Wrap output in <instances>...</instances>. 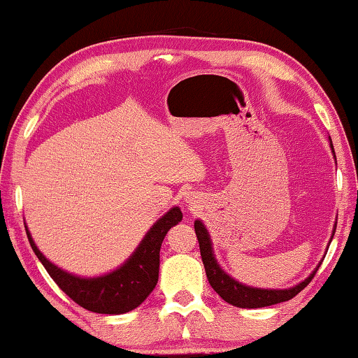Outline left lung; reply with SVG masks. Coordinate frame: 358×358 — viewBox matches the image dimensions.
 <instances>
[{
	"instance_id": "obj_1",
	"label": "left lung",
	"mask_w": 358,
	"mask_h": 358,
	"mask_svg": "<svg viewBox=\"0 0 358 358\" xmlns=\"http://www.w3.org/2000/svg\"><path fill=\"white\" fill-rule=\"evenodd\" d=\"M330 148H331L333 157L336 159L331 138H330ZM194 229H196L199 248H201L202 262L205 266V273H207V278L210 281V286L215 289V292L220 295L224 301L230 303L232 306L264 308V306L276 305V303L287 301L290 299H294L296 294L301 292V290L305 289L308 284H310V281L313 280L319 268V265H317L316 270H314L313 273L306 278V280H303L301 282L295 284L294 287H289V289H262V287L246 286V284L240 282L235 280V278L227 275L226 271L221 268V265L217 264V260L215 257V251H213V243H211L210 234H208L207 227H205V224L201 220H196L194 221ZM335 230H336V226H333L331 238H333V235H335Z\"/></svg>"
}]
</instances>
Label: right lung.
I'll use <instances>...</instances> for the list:
<instances>
[{
    "mask_svg": "<svg viewBox=\"0 0 358 358\" xmlns=\"http://www.w3.org/2000/svg\"><path fill=\"white\" fill-rule=\"evenodd\" d=\"M183 220L178 207H172L161 216L145 234L134 252L118 268L101 276H77L58 265L52 264L36 246L29 234L27 235L33 251L48 275L66 295H69L77 305L99 314H124L136 310L145 299L153 292L159 278V251L166 234Z\"/></svg>",
    "mask_w": 358,
    "mask_h": 358,
    "instance_id": "obj_1",
    "label": "right lung"
}]
</instances>
